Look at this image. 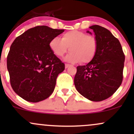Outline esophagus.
I'll return each instance as SVG.
<instances>
[{
	"label": "esophagus",
	"mask_w": 134,
	"mask_h": 134,
	"mask_svg": "<svg viewBox=\"0 0 134 134\" xmlns=\"http://www.w3.org/2000/svg\"><path fill=\"white\" fill-rule=\"evenodd\" d=\"M70 66H71V65H70V64H65V69H67V68H68V67H70Z\"/></svg>",
	"instance_id": "1"
}]
</instances>
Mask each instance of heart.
Listing matches in <instances>:
<instances>
[{
  "mask_svg": "<svg viewBox=\"0 0 134 134\" xmlns=\"http://www.w3.org/2000/svg\"><path fill=\"white\" fill-rule=\"evenodd\" d=\"M49 47L56 56H64L69 50L70 52L65 60L71 63L82 62L84 64L94 59L98 52V44L96 38L87 35L84 32L77 30L69 31L63 34L62 39L53 38L49 43Z\"/></svg>",
  "mask_w": 134,
  "mask_h": 134,
  "instance_id": "obj_1",
  "label": "heart"
}]
</instances>
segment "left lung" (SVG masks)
Instances as JSON below:
<instances>
[{"mask_svg":"<svg viewBox=\"0 0 134 134\" xmlns=\"http://www.w3.org/2000/svg\"><path fill=\"white\" fill-rule=\"evenodd\" d=\"M90 28L98 41V52L87 65L77 67L74 84L84 98L101 101L113 95L120 86L125 55L119 40L110 31L98 25ZM87 33L92 35L89 31Z\"/></svg>","mask_w":134,"mask_h":134,"instance_id":"8db88e82","label":"left lung"}]
</instances>
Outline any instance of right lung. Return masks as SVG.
I'll return each instance as SVG.
<instances>
[{
    "mask_svg": "<svg viewBox=\"0 0 134 134\" xmlns=\"http://www.w3.org/2000/svg\"><path fill=\"white\" fill-rule=\"evenodd\" d=\"M64 30L38 26L17 37L10 47L7 67L12 88L26 101L37 103L54 91L65 65L50 50L49 43Z\"/></svg>",
    "mask_w": 134,
    "mask_h": 134,
    "instance_id": "1",
    "label": "right lung"
}]
</instances>
